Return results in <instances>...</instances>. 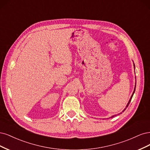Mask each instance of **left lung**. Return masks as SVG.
Segmentation results:
<instances>
[{
  "label": "left lung",
  "mask_w": 150,
  "mask_h": 150,
  "mask_svg": "<svg viewBox=\"0 0 150 150\" xmlns=\"http://www.w3.org/2000/svg\"><path fill=\"white\" fill-rule=\"evenodd\" d=\"M134 67L135 68V67H134ZM135 88H136V85H135V86H134V91H133V94H132V96H131V98H130V99H129V101H128V104L127 105V107H126V108H125V109H124V110L123 111V112H124V111L126 110V108L128 107V105H129V103H130V101H131V100H132V97H133V94H134V91H135ZM115 116H116V115H115ZM115 116H113V117H112L111 118H113V117H115Z\"/></svg>",
  "instance_id": "left-lung-1"
}]
</instances>
